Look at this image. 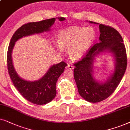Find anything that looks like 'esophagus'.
<instances>
[{
    "label": "esophagus",
    "instance_id": "1",
    "mask_svg": "<svg viewBox=\"0 0 130 130\" xmlns=\"http://www.w3.org/2000/svg\"><path fill=\"white\" fill-rule=\"evenodd\" d=\"M74 68V67L73 65H71V64H69V63L68 64V65H67V69H68V70H73Z\"/></svg>",
    "mask_w": 130,
    "mask_h": 130
}]
</instances>
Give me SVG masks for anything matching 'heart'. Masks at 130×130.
Masks as SVG:
<instances>
[{"mask_svg":"<svg viewBox=\"0 0 130 130\" xmlns=\"http://www.w3.org/2000/svg\"><path fill=\"white\" fill-rule=\"evenodd\" d=\"M96 33L92 28L71 27L62 31L58 36V44L62 50H68L72 60L81 59L93 44Z\"/></svg>","mask_w":130,"mask_h":130,"instance_id":"heart-1","label":"heart"}]
</instances>
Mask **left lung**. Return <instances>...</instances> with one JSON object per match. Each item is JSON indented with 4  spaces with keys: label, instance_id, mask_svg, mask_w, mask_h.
Returning a JSON list of instances; mask_svg holds the SVG:
<instances>
[{
    "label": "left lung",
    "instance_id": "1",
    "mask_svg": "<svg viewBox=\"0 0 130 130\" xmlns=\"http://www.w3.org/2000/svg\"><path fill=\"white\" fill-rule=\"evenodd\" d=\"M90 23L96 22L90 21ZM100 42L91 46L80 60L74 63V76L80 96L91 103H97L109 97L117 89L127 68V57L123 39L117 30L104 24H99ZM109 51L116 58L113 75L106 82L100 83L93 78L92 62L99 53Z\"/></svg>",
    "mask_w": 130,
    "mask_h": 130
}]
</instances>
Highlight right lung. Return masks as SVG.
Masks as SVG:
<instances>
[{"mask_svg": "<svg viewBox=\"0 0 130 130\" xmlns=\"http://www.w3.org/2000/svg\"><path fill=\"white\" fill-rule=\"evenodd\" d=\"M55 19L53 18L39 22H28L22 25L13 34L8 47L7 65L10 78L20 94L28 101L36 105L47 104L55 98L56 95V82L67 64L63 61L60 62L52 66L39 80L27 81L21 78L15 71L12 60V51L15 41L21 38L49 31L50 28L55 23ZM58 19L60 21L65 20L63 17Z\"/></svg>", "mask_w": 130, "mask_h": 130, "instance_id": "obj_1", "label": "right lung"}]
</instances>
